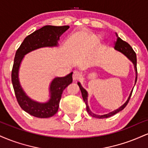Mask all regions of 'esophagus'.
<instances>
[{
    "label": "esophagus",
    "mask_w": 148,
    "mask_h": 148,
    "mask_svg": "<svg viewBox=\"0 0 148 148\" xmlns=\"http://www.w3.org/2000/svg\"><path fill=\"white\" fill-rule=\"evenodd\" d=\"M81 76H82V74H81L79 71L75 70L74 73H73V79L75 80V81L81 79Z\"/></svg>",
    "instance_id": "esophagus-1"
}]
</instances>
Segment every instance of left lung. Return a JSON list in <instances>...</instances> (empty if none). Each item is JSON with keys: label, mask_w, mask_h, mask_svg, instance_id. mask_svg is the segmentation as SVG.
Returning <instances> with one entry per match:
<instances>
[{"label": "left lung", "mask_w": 148, "mask_h": 148, "mask_svg": "<svg viewBox=\"0 0 148 148\" xmlns=\"http://www.w3.org/2000/svg\"><path fill=\"white\" fill-rule=\"evenodd\" d=\"M115 35H116L117 40H116V41L115 42L114 49H115V50L121 52L122 53L124 54V55L126 56L128 58L130 59L131 61H132V63L134 64V69H135L136 74V79H135V84H136V81H137V67H136L137 59H136V54L135 51H134L133 50L132 47H131V46L129 45L127 42H126L125 41H123V40H122L120 37H118V34H117V33H115ZM78 85H79L80 90H81V94H82L83 99H84V102L86 105V110H87V112L88 113H89L90 115H91V116L94 117V118H99V119L106 118H108V117H111V116H112V115L116 114V113H118V112L121 111L122 110H123L124 108L126 107L127 103H128V102H129V101H130V97H131V96H132V92H133V89H134V88H133V89H132V90L131 91L130 95V96H129L128 99H127L126 102L124 103L123 106H121L120 107V108H118V109L115 110V111L107 113V114L100 115H97V114H95V113H92L90 110L89 106H88V92H87V91H86V90H85L84 88H83L82 86H81V85L79 82H78Z\"/></svg>", "instance_id": "left-lung-1"}]
</instances>
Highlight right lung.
<instances>
[{
    "label": "right lung",
    "mask_w": 148,
    "mask_h": 148,
    "mask_svg": "<svg viewBox=\"0 0 148 148\" xmlns=\"http://www.w3.org/2000/svg\"><path fill=\"white\" fill-rule=\"evenodd\" d=\"M69 28V25H45L28 35L16 50L12 70V82L19 106L23 111L33 116L47 118L57 113L62 92L72 83L73 72L64 77H56L53 80L49 88L50 99L46 103H40L28 97L22 89L18 81L20 64L24 56L28 53L42 47H56L60 35Z\"/></svg>",
    "instance_id": "1"
}]
</instances>
